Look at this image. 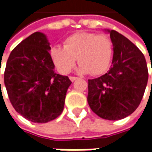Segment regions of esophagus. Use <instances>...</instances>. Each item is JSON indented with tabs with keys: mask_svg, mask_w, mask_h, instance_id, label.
<instances>
[{
	"mask_svg": "<svg viewBox=\"0 0 152 152\" xmlns=\"http://www.w3.org/2000/svg\"><path fill=\"white\" fill-rule=\"evenodd\" d=\"M69 79H70V80H71L72 82H73V81H75V80L78 79V78H77V77H73V76H70V77H69Z\"/></svg>",
	"mask_w": 152,
	"mask_h": 152,
	"instance_id": "obj_1",
	"label": "esophagus"
}]
</instances>
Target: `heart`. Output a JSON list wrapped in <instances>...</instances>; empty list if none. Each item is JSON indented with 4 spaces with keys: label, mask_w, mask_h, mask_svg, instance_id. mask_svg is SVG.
I'll list each match as a JSON object with an SVG mask.
<instances>
[{
    "label": "heart",
    "mask_w": 152,
    "mask_h": 152,
    "mask_svg": "<svg viewBox=\"0 0 152 152\" xmlns=\"http://www.w3.org/2000/svg\"><path fill=\"white\" fill-rule=\"evenodd\" d=\"M113 53L112 39L105 34L80 32L73 34L64 40L63 47L56 45L51 48L53 62L61 73L67 74L80 62L78 71L99 75L105 73L111 64Z\"/></svg>",
    "instance_id": "1"
}]
</instances>
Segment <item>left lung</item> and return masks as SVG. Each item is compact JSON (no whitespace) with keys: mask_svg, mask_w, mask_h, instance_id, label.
I'll list each match as a JSON object with an SVG mask.
<instances>
[{"mask_svg":"<svg viewBox=\"0 0 152 152\" xmlns=\"http://www.w3.org/2000/svg\"><path fill=\"white\" fill-rule=\"evenodd\" d=\"M113 45V57L107 73L88 80L87 101L100 118L119 120L132 114L142 100L148 81L143 53L115 30L105 29Z\"/></svg>","mask_w":152,"mask_h":152,"instance_id":"obj_1","label":"left lung"}]
</instances>
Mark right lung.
I'll return each instance as SVG.
<instances>
[{
    "instance_id": "1",
    "label": "right lung",
    "mask_w": 152,
    "mask_h": 152,
    "mask_svg": "<svg viewBox=\"0 0 152 152\" xmlns=\"http://www.w3.org/2000/svg\"><path fill=\"white\" fill-rule=\"evenodd\" d=\"M50 50L46 35L34 33L12 50L5 69L10 102L33 123H47L61 115L72 84L67 76L55 73Z\"/></svg>"
}]
</instances>
